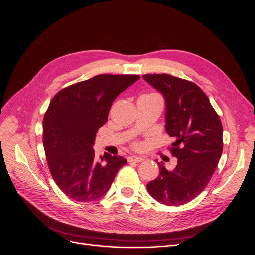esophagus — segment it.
Listing matches in <instances>:
<instances>
[{
    "label": "esophagus",
    "instance_id": "34e87169",
    "mask_svg": "<svg viewBox=\"0 0 255 255\" xmlns=\"http://www.w3.org/2000/svg\"><path fill=\"white\" fill-rule=\"evenodd\" d=\"M144 160V157L141 156H136V155H132L128 157V161L129 162H142Z\"/></svg>",
    "mask_w": 255,
    "mask_h": 255
}]
</instances>
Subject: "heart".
Listing matches in <instances>:
<instances>
[{
    "label": "heart",
    "mask_w": 255,
    "mask_h": 255,
    "mask_svg": "<svg viewBox=\"0 0 255 255\" xmlns=\"http://www.w3.org/2000/svg\"><path fill=\"white\" fill-rule=\"evenodd\" d=\"M148 95H156V94H148Z\"/></svg>",
    "instance_id": "obj_1"
}]
</instances>
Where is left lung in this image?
Masks as SVG:
<instances>
[{
    "label": "left lung",
    "instance_id": "left-lung-1",
    "mask_svg": "<svg viewBox=\"0 0 255 255\" xmlns=\"http://www.w3.org/2000/svg\"><path fill=\"white\" fill-rule=\"evenodd\" d=\"M143 79L165 100V131L177 158L173 170L157 162L159 175L147 184L150 196L167 206L184 205L207 187L223 151V127L207 95L194 83L170 75Z\"/></svg>",
    "mask_w": 255,
    "mask_h": 255
}]
</instances>
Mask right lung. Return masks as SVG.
I'll return each mask as SVG.
<instances>
[{
    "instance_id": "1",
    "label": "right lung",
    "mask_w": 255,
    "mask_h": 255,
    "mask_svg": "<svg viewBox=\"0 0 255 255\" xmlns=\"http://www.w3.org/2000/svg\"><path fill=\"white\" fill-rule=\"evenodd\" d=\"M140 79L136 75H99L59 91L43 118V146L50 173L70 199L91 202L110 189L122 156L95 157L96 133L114 100Z\"/></svg>"
}]
</instances>
